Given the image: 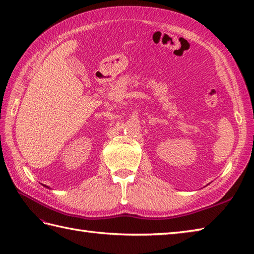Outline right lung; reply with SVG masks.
I'll list each match as a JSON object with an SVG mask.
<instances>
[{"label":"right lung","mask_w":254,"mask_h":254,"mask_svg":"<svg viewBox=\"0 0 254 254\" xmlns=\"http://www.w3.org/2000/svg\"><path fill=\"white\" fill-rule=\"evenodd\" d=\"M44 186H45V185H44ZM45 187H46V188H48V189H50V188H49V187H47V186H45Z\"/></svg>","instance_id":"obj_1"}]
</instances>
